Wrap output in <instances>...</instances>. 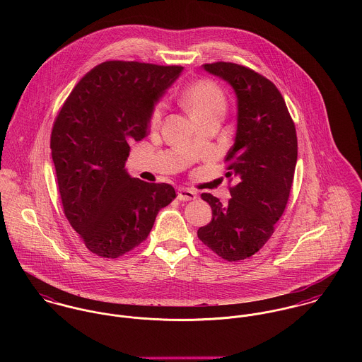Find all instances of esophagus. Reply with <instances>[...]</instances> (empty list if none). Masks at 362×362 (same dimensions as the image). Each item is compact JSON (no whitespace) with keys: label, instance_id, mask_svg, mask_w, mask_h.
Here are the masks:
<instances>
[{"label":"esophagus","instance_id":"34e87169","mask_svg":"<svg viewBox=\"0 0 362 362\" xmlns=\"http://www.w3.org/2000/svg\"><path fill=\"white\" fill-rule=\"evenodd\" d=\"M177 198H178L180 201H184V202H187V201H194V199H197V194H195L194 191H191V189L180 188L178 192H177Z\"/></svg>","mask_w":362,"mask_h":362}]
</instances>
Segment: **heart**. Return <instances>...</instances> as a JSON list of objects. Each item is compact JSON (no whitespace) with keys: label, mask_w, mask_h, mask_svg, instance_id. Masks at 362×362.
<instances>
[{"label":"heart","mask_w":362,"mask_h":362,"mask_svg":"<svg viewBox=\"0 0 362 362\" xmlns=\"http://www.w3.org/2000/svg\"><path fill=\"white\" fill-rule=\"evenodd\" d=\"M184 103L197 121L213 112H224L227 105L223 89L210 79H201L191 83L184 93ZM161 111L163 105L157 104L152 112L153 122L160 119Z\"/></svg>","instance_id":"1"}]
</instances>
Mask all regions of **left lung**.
<instances>
[{"label": "left lung", "mask_w": 362, "mask_h": 362, "mask_svg": "<svg viewBox=\"0 0 362 362\" xmlns=\"http://www.w3.org/2000/svg\"><path fill=\"white\" fill-rule=\"evenodd\" d=\"M207 72L227 81L237 95L235 142L224 161L231 198L223 205L211 194V221L198 238L228 262L257 254L274 233L288 202L297 164V132L276 85L254 69L234 62L204 64Z\"/></svg>", "instance_id": "8db88e82"}]
</instances>
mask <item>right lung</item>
I'll return each mask as SVG.
<instances>
[{
    "mask_svg": "<svg viewBox=\"0 0 362 362\" xmlns=\"http://www.w3.org/2000/svg\"><path fill=\"white\" fill-rule=\"evenodd\" d=\"M182 66L104 61L72 89L52 125L50 148L64 214L86 248L118 258L142 244L170 184L131 178L129 142L148 135L156 102Z\"/></svg>",
    "mask_w": 362,
    "mask_h": 362,
    "instance_id": "obj_1",
    "label": "right lung"
}]
</instances>
